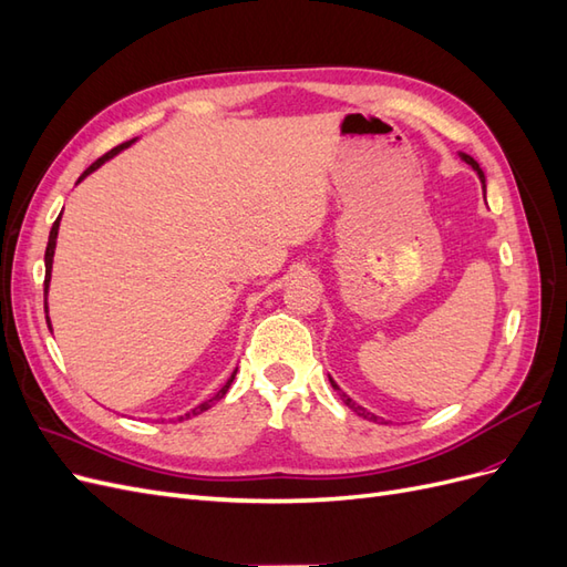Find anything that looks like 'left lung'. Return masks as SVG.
<instances>
[{
  "instance_id": "1",
  "label": "left lung",
  "mask_w": 567,
  "mask_h": 567,
  "mask_svg": "<svg viewBox=\"0 0 567 567\" xmlns=\"http://www.w3.org/2000/svg\"><path fill=\"white\" fill-rule=\"evenodd\" d=\"M458 158H461L463 163H466V165H471V167L475 169V175L480 177V184H483V192H487V184H485V173H483V167H480V163H477L475 158H471V156H468V153H461V151H458ZM329 381H331L333 390H338V392H340V400H342V402H346V404H348V406H350V409L354 411V414H359V416H364L367 421H373V423H385V421H383L381 416H375V414H371V411H367L364 406H359V404H357V402H354L352 398H348V394H346V392H342V390L338 388V383H336V381L331 379V375H329Z\"/></svg>"
}]
</instances>
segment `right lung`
<instances>
[{
    "label": "right lung",
    "mask_w": 567,
    "mask_h": 567,
    "mask_svg": "<svg viewBox=\"0 0 567 567\" xmlns=\"http://www.w3.org/2000/svg\"><path fill=\"white\" fill-rule=\"evenodd\" d=\"M136 140H130V142H125V144H120V146H115L113 151H109L104 158H99L96 163H92L87 169H84V173L80 175V179H78V184L84 179V177H90L94 169H99L101 165H104L106 161H111L113 156H117L120 151H125V148H130L132 144H134ZM59 227H61V215L56 217V221H54V227H51V231H49V244H47V252H44V312H47V326L51 329V321H49V305H47V296H49V284H51V267H54V252H56V238H59ZM234 375H236V371L231 373V379L221 385L210 400H205L203 404H198V406H194L192 411H186L184 416H179V421H184V419H192V416H198V414H203V411H208L217 400H221L227 394V390H229V385L234 383Z\"/></svg>",
    "instance_id": "add662e5"
}]
</instances>
